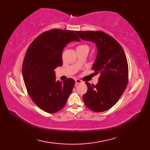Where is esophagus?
<instances>
[{
    "label": "esophagus",
    "mask_w": 150,
    "mask_h": 150,
    "mask_svg": "<svg viewBox=\"0 0 150 150\" xmlns=\"http://www.w3.org/2000/svg\"><path fill=\"white\" fill-rule=\"evenodd\" d=\"M75 82H76V84H80V83H82V81H81L80 79H76L75 80Z\"/></svg>",
    "instance_id": "34e87169"
}]
</instances>
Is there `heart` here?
Returning a JSON list of instances; mask_svg holds the SVG:
<instances>
[{
    "instance_id": "b5f03b06",
    "label": "heart",
    "mask_w": 150,
    "mask_h": 150,
    "mask_svg": "<svg viewBox=\"0 0 150 150\" xmlns=\"http://www.w3.org/2000/svg\"><path fill=\"white\" fill-rule=\"evenodd\" d=\"M78 47H81V48H87L89 49V47L88 46H87V45H81V46H78Z\"/></svg>"
}]
</instances>
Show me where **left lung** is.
I'll list each match as a JSON object with an SVG mask.
<instances>
[{
    "mask_svg": "<svg viewBox=\"0 0 150 150\" xmlns=\"http://www.w3.org/2000/svg\"><path fill=\"white\" fill-rule=\"evenodd\" d=\"M84 40L96 44L97 55L92 66L100 76L96 85L86 82L88 91L83 96L86 106L95 112H103L118 101L128 84L127 59L120 44L101 31H76Z\"/></svg>",
    "mask_w": 150,
    "mask_h": 150,
    "instance_id": "1",
    "label": "left lung"
}]
</instances>
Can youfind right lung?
<instances>
[{
  "mask_svg": "<svg viewBox=\"0 0 150 150\" xmlns=\"http://www.w3.org/2000/svg\"><path fill=\"white\" fill-rule=\"evenodd\" d=\"M72 41H80L72 30L52 29L35 38L26 52L22 65L25 86L34 103L47 112L61 110L73 89V79L56 81L54 71L62 66L63 49Z\"/></svg>",
  "mask_w": 150,
  "mask_h": 150,
  "instance_id": "add662e5",
  "label": "right lung"
}]
</instances>
